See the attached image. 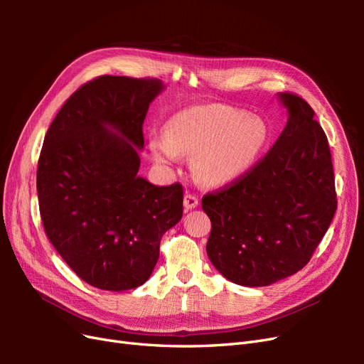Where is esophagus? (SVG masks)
<instances>
[{"label": "esophagus", "mask_w": 364, "mask_h": 364, "mask_svg": "<svg viewBox=\"0 0 364 364\" xmlns=\"http://www.w3.org/2000/svg\"><path fill=\"white\" fill-rule=\"evenodd\" d=\"M197 205H199V199H197V196L193 193H185V197H183L185 209H193Z\"/></svg>", "instance_id": "1"}]
</instances>
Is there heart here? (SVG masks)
Wrapping results in <instances>:
<instances>
[{"instance_id": "obj_1", "label": "heart", "mask_w": 364, "mask_h": 364, "mask_svg": "<svg viewBox=\"0 0 364 364\" xmlns=\"http://www.w3.org/2000/svg\"><path fill=\"white\" fill-rule=\"evenodd\" d=\"M269 130L261 118L226 105L193 106L174 114L165 135L153 134L149 147L161 164L193 155L196 178L220 185L246 173L267 144Z\"/></svg>"}]
</instances>
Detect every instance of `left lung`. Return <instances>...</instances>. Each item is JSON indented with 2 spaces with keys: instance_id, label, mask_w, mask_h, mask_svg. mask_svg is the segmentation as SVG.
Masks as SVG:
<instances>
[{
  "instance_id": "8db88e82",
  "label": "left lung",
  "mask_w": 364,
  "mask_h": 364,
  "mask_svg": "<svg viewBox=\"0 0 364 364\" xmlns=\"http://www.w3.org/2000/svg\"><path fill=\"white\" fill-rule=\"evenodd\" d=\"M289 121L273 147L246 173L208 193L206 253L225 278L264 287L311 259L337 209L328 138L302 97L279 94Z\"/></svg>"
}]
</instances>
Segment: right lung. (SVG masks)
Here are the masks:
<instances>
[{
    "mask_svg": "<svg viewBox=\"0 0 364 364\" xmlns=\"http://www.w3.org/2000/svg\"><path fill=\"white\" fill-rule=\"evenodd\" d=\"M156 79L100 75L77 90L47 132L38 161L43 229L71 270L92 287L144 284L162 235L182 218L183 188L138 176L142 124Z\"/></svg>",
    "mask_w": 364,
    "mask_h": 364,
    "instance_id": "1",
    "label": "right lung"
}]
</instances>
